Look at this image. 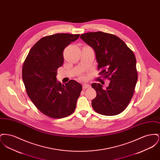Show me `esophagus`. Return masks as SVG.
I'll use <instances>...</instances> for the list:
<instances>
[{"instance_id": "obj_1", "label": "esophagus", "mask_w": 160, "mask_h": 160, "mask_svg": "<svg viewBox=\"0 0 160 160\" xmlns=\"http://www.w3.org/2000/svg\"><path fill=\"white\" fill-rule=\"evenodd\" d=\"M91 87V86L88 84H83V89H86L88 88H89Z\"/></svg>"}]
</instances>
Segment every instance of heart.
<instances>
[{"label": "heart", "mask_w": 160, "mask_h": 160, "mask_svg": "<svg viewBox=\"0 0 160 160\" xmlns=\"http://www.w3.org/2000/svg\"><path fill=\"white\" fill-rule=\"evenodd\" d=\"M83 78V76L81 77V78Z\"/></svg>", "instance_id": "b5f03b06"}]
</instances>
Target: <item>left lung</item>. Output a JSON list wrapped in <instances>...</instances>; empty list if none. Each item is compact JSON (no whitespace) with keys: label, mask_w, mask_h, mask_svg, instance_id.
I'll return each instance as SVG.
<instances>
[{"label":"left lung","mask_w":160,"mask_h":160,"mask_svg":"<svg viewBox=\"0 0 160 160\" xmlns=\"http://www.w3.org/2000/svg\"><path fill=\"white\" fill-rule=\"evenodd\" d=\"M95 52L99 75L110 81L106 89L100 83H92L97 97L92 101L99 114L114 116L122 113L132 98L137 83L136 59L133 52L121 38L102 32L80 35Z\"/></svg>","instance_id":"obj_1"}]
</instances>
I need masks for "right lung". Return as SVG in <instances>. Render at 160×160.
Wrapping results in <instances>:
<instances>
[{
    "label": "right lung",
    "mask_w": 160,
    "mask_h": 160,
    "mask_svg": "<svg viewBox=\"0 0 160 160\" xmlns=\"http://www.w3.org/2000/svg\"><path fill=\"white\" fill-rule=\"evenodd\" d=\"M80 34L56 33L41 38L31 48L22 68L26 91L38 110L46 116L60 119L73 113L82 91L81 84L71 80L65 84L56 80L63 63V52Z\"/></svg>",
    "instance_id": "obj_1"
}]
</instances>
